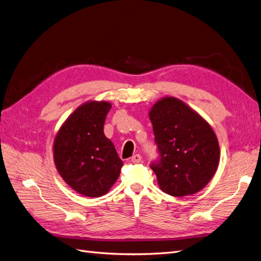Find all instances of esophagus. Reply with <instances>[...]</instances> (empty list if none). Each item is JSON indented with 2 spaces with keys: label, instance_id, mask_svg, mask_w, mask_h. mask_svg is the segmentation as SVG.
<instances>
[{
  "label": "esophagus",
  "instance_id": "34e87169",
  "mask_svg": "<svg viewBox=\"0 0 261 261\" xmlns=\"http://www.w3.org/2000/svg\"><path fill=\"white\" fill-rule=\"evenodd\" d=\"M132 163H134V164H138V163H141V161H142V156L139 155V154H135L134 156L132 157Z\"/></svg>",
  "mask_w": 261,
  "mask_h": 261
}]
</instances>
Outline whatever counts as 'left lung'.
I'll list each match as a JSON object with an SVG mask.
<instances>
[{"instance_id":"8db88e82","label":"left lung","mask_w":261,"mask_h":261,"mask_svg":"<svg viewBox=\"0 0 261 261\" xmlns=\"http://www.w3.org/2000/svg\"><path fill=\"white\" fill-rule=\"evenodd\" d=\"M161 160L151 164L158 186L175 197L198 193L218 168L217 136L207 120L182 100L167 96L148 113Z\"/></svg>"}]
</instances>
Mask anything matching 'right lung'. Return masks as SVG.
Masks as SVG:
<instances>
[{"instance_id":"obj_1","label":"right lung","mask_w":261,"mask_h":261,"mask_svg":"<svg viewBox=\"0 0 261 261\" xmlns=\"http://www.w3.org/2000/svg\"><path fill=\"white\" fill-rule=\"evenodd\" d=\"M112 104L88 100L60 127L53 144L55 167L67 185L86 197L105 195L116 182L123 162L104 123Z\"/></svg>"}]
</instances>
